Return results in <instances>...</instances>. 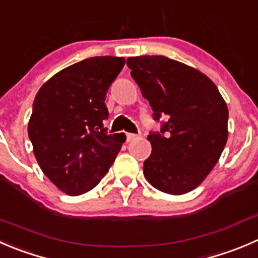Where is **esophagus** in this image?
<instances>
[{"label": "esophagus", "instance_id": "34e87169", "mask_svg": "<svg viewBox=\"0 0 258 258\" xmlns=\"http://www.w3.org/2000/svg\"><path fill=\"white\" fill-rule=\"evenodd\" d=\"M126 139H127V141H132V140H136V139H139V135H135V134H127L126 135Z\"/></svg>", "mask_w": 258, "mask_h": 258}]
</instances>
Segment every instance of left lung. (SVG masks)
Here are the masks:
<instances>
[{
    "instance_id": "1",
    "label": "left lung",
    "mask_w": 258,
    "mask_h": 258,
    "mask_svg": "<svg viewBox=\"0 0 258 258\" xmlns=\"http://www.w3.org/2000/svg\"><path fill=\"white\" fill-rule=\"evenodd\" d=\"M131 76L149 101L154 119L152 151L144 162L147 181L180 196L196 189L213 170L228 139V107L216 84L198 69L162 55L127 59Z\"/></svg>"
}]
</instances>
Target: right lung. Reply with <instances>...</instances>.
<instances>
[{
    "mask_svg": "<svg viewBox=\"0 0 258 258\" xmlns=\"http://www.w3.org/2000/svg\"><path fill=\"white\" fill-rule=\"evenodd\" d=\"M124 57L76 62L42 84L30 117V141L47 179L68 196L93 189L114 162L124 134L108 135L106 94Z\"/></svg>",
    "mask_w": 258,
    "mask_h": 258,
    "instance_id": "obj_1",
    "label": "right lung"
}]
</instances>
